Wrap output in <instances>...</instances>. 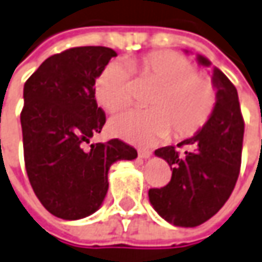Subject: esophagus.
<instances>
[{
	"mask_svg": "<svg viewBox=\"0 0 262 262\" xmlns=\"http://www.w3.org/2000/svg\"><path fill=\"white\" fill-rule=\"evenodd\" d=\"M138 154L139 158H142V159H149L152 156V152L150 150H145V149H140Z\"/></svg>",
	"mask_w": 262,
	"mask_h": 262,
	"instance_id": "1",
	"label": "esophagus"
}]
</instances>
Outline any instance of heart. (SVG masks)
<instances>
[{
    "label": "heart",
    "mask_w": 262,
    "mask_h": 262,
    "mask_svg": "<svg viewBox=\"0 0 262 262\" xmlns=\"http://www.w3.org/2000/svg\"><path fill=\"white\" fill-rule=\"evenodd\" d=\"M107 64L96 80V99L108 112L126 107L132 100V74L156 89L150 110H127L110 122L117 138L135 145H152L173 130L178 139L195 135L209 120L216 104L212 81L195 73V66L175 51H152L145 56Z\"/></svg>",
    "instance_id": "obj_1"
}]
</instances>
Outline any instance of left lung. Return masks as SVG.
I'll return each mask as SVG.
<instances>
[{"label": "left lung", "mask_w": 262, "mask_h": 262, "mask_svg": "<svg viewBox=\"0 0 262 262\" xmlns=\"http://www.w3.org/2000/svg\"><path fill=\"white\" fill-rule=\"evenodd\" d=\"M196 61L204 67L212 66L201 54ZM211 81L216 90V104L202 129L178 145L188 150L179 154L173 146L155 150L169 163L172 178L161 189H149V201L175 227L193 228L212 218L228 201L239 175L244 119L238 93L218 67H212Z\"/></svg>", "instance_id": "1"}]
</instances>
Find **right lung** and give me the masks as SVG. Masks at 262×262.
Here are the masks:
<instances>
[{
    "instance_id": "right-lung-1",
    "label": "right lung",
    "mask_w": 262,
    "mask_h": 262,
    "mask_svg": "<svg viewBox=\"0 0 262 262\" xmlns=\"http://www.w3.org/2000/svg\"><path fill=\"white\" fill-rule=\"evenodd\" d=\"M116 51L76 47L49 57L24 84L21 112L30 183L44 208L76 221L94 213L108 189V169L138 152L119 139L90 143L106 123L96 101V79Z\"/></svg>"
}]
</instances>
